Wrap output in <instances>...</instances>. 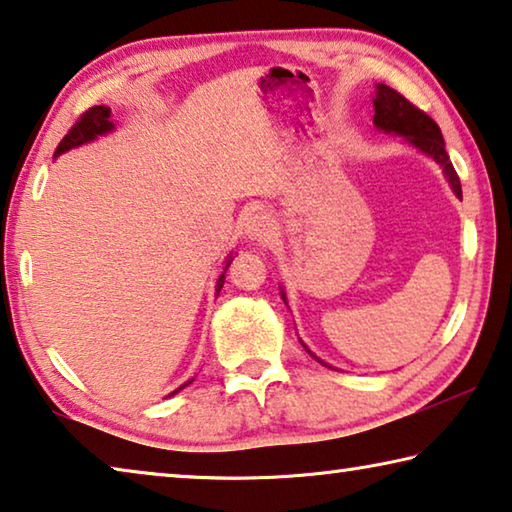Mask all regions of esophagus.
I'll use <instances>...</instances> for the list:
<instances>
[{
  "mask_svg": "<svg viewBox=\"0 0 512 512\" xmlns=\"http://www.w3.org/2000/svg\"><path fill=\"white\" fill-rule=\"evenodd\" d=\"M245 233L249 240L258 242V245H265V242H270L276 233V224L272 220V215L267 213H256L251 215L247 224H245Z\"/></svg>",
  "mask_w": 512,
  "mask_h": 512,
  "instance_id": "obj_1",
  "label": "esophagus"
}]
</instances>
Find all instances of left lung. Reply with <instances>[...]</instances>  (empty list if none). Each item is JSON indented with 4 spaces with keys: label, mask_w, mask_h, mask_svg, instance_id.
<instances>
[{
    "label": "left lung",
    "mask_w": 512,
    "mask_h": 512,
    "mask_svg": "<svg viewBox=\"0 0 512 512\" xmlns=\"http://www.w3.org/2000/svg\"><path fill=\"white\" fill-rule=\"evenodd\" d=\"M372 102H374L376 129L404 136L410 145L420 149V152H424L426 156H431L433 161L442 167V172H445L451 190L456 192V197L463 199L460 179L454 170V165H451V161H449V154L445 149V138H442L438 124H435L424 111H420L415 104H410L404 95H399V92L392 90L390 86H383V83L376 86V95ZM281 297L286 299V292L283 290H281ZM301 345H304V342H301ZM304 349L311 354V349H308L306 345H304Z\"/></svg>",
    "instance_id": "8db88e82"
}]
</instances>
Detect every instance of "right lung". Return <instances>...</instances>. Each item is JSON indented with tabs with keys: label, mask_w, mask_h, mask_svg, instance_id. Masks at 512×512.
Here are the masks:
<instances>
[{
	"label": "right lung",
	"mask_w": 512,
	"mask_h": 512,
	"mask_svg": "<svg viewBox=\"0 0 512 512\" xmlns=\"http://www.w3.org/2000/svg\"><path fill=\"white\" fill-rule=\"evenodd\" d=\"M113 129H115V124L111 122V108H108V106H92V108H88V111L79 117L77 124H74L70 131H67V136L61 142H58L54 156H61V154L67 152V149H72V147L86 145V142L95 140L97 136H104V133L113 131ZM229 263H231V258H229V261H226L224 272L229 270ZM224 272L220 274V279H217V286H215L217 292H220L222 286H224ZM190 383H192V379L188 383H183L179 390H183ZM179 390H174V392H179ZM174 392H172V395H174Z\"/></svg>",
	"instance_id": "add662e5"
}]
</instances>
